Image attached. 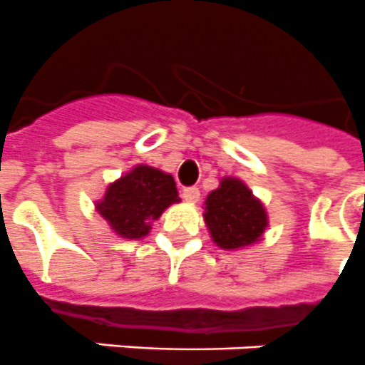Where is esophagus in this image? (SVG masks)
Wrapping results in <instances>:
<instances>
[{
  "label": "esophagus",
  "mask_w": 365,
  "mask_h": 365,
  "mask_svg": "<svg viewBox=\"0 0 365 365\" xmlns=\"http://www.w3.org/2000/svg\"><path fill=\"white\" fill-rule=\"evenodd\" d=\"M201 197L200 190L195 188V186H190V188H185L182 190V200L185 201H190V203H197Z\"/></svg>",
  "instance_id": "esophagus-1"
}]
</instances>
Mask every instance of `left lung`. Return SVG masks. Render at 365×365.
<instances>
[{"mask_svg": "<svg viewBox=\"0 0 365 365\" xmlns=\"http://www.w3.org/2000/svg\"><path fill=\"white\" fill-rule=\"evenodd\" d=\"M203 220L212 242L227 252L259 242L269 227L263 201L237 177H224L218 188L207 195Z\"/></svg>", "mask_w": 365, "mask_h": 365, "instance_id": "1", "label": "left lung"}]
</instances>
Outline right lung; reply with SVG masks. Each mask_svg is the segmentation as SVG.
<instances>
[{
	"instance_id": "obj_1",
	"label": "right lung",
	"mask_w": 365,
	"mask_h": 365,
	"mask_svg": "<svg viewBox=\"0 0 365 365\" xmlns=\"http://www.w3.org/2000/svg\"><path fill=\"white\" fill-rule=\"evenodd\" d=\"M179 201L175 180L170 173L138 164L108 185L102 200L95 201V209L113 233L138 240L147 237L153 222Z\"/></svg>"
}]
</instances>
